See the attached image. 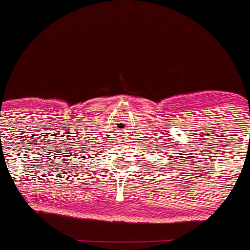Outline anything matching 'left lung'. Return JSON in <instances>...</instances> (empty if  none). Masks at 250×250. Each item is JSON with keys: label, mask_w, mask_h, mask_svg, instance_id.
I'll return each instance as SVG.
<instances>
[{"label": "left lung", "mask_w": 250, "mask_h": 250, "mask_svg": "<svg viewBox=\"0 0 250 250\" xmlns=\"http://www.w3.org/2000/svg\"><path fill=\"white\" fill-rule=\"evenodd\" d=\"M177 159H178V158H177Z\"/></svg>", "instance_id": "left-lung-1"}]
</instances>
